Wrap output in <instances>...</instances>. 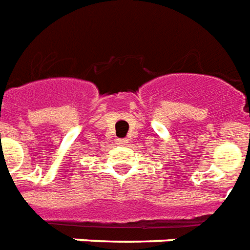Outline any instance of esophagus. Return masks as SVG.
I'll return each instance as SVG.
<instances>
[{
    "label": "esophagus",
    "mask_w": 250,
    "mask_h": 250,
    "mask_svg": "<svg viewBox=\"0 0 250 250\" xmlns=\"http://www.w3.org/2000/svg\"><path fill=\"white\" fill-rule=\"evenodd\" d=\"M125 144H126V140H124V138L118 140V145H125Z\"/></svg>",
    "instance_id": "esophagus-1"
}]
</instances>
